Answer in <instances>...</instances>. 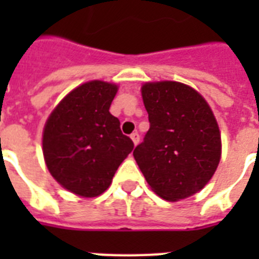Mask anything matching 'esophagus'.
Here are the masks:
<instances>
[{
	"label": "esophagus",
	"mask_w": 259,
	"mask_h": 259,
	"mask_svg": "<svg viewBox=\"0 0 259 259\" xmlns=\"http://www.w3.org/2000/svg\"><path fill=\"white\" fill-rule=\"evenodd\" d=\"M130 138H132V141H133L134 145H137L138 142H140V134L137 132H134V133L130 134Z\"/></svg>",
	"instance_id": "obj_1"
}]
</instances>
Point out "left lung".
<instances>
[{"instance_id": "1", "label": "left lung", "mask_w": 259, "mask_h": 259, "mask_svg": "<svg viewBox=\"0 0 259 259\" xmlns=\"http://www.w3.org/2000/svg\"><path fill=\"white\" fill-rule=\"evenodd\" d=\"M150 127L133 156L158 196L177 201L199 192L221 161V132L205 99L179 82L141 89Z\"/></svg>"}]
</instances>
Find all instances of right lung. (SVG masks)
Returning a JSON list of instances; mask_svg holds the SVG:
<instances>
[{
    "label": "right lung",
    "instance_id": "add662e5",
    "mask_svg": "<svg viewBox=\"0 0 259 259\" xmlns=\"http://www.w3.org/2000/svg\"><path fill=\"white\" fill-rule=\"evenodd\" d=\"M113 83L93 80L72 90L51 113L42 132L47 168L59 184L83 197H95L111 184L134 144L122 134L110 105Z\"/></svg>",
    "mask_w": 259,
    "mask_h": 259
}]
</instances>
